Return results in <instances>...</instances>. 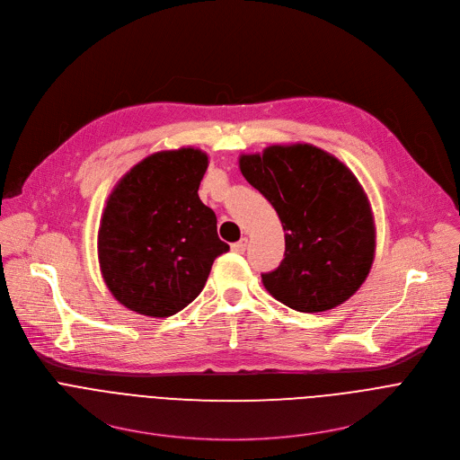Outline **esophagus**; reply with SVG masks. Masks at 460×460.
Returning <instances> with one entry per match:
<instances>
[{"label":"esophagus","mask_w":460,"mask_h":460,"mask_svg":"<svg viewBox=\"0 0 460 460\" xmlns=\"http://www.w3.org/2000/svg\"><path fill=\"white\" fill-rule=\"evenodd\" d=\"M231 249H233L234 252H243V251L247 249V238H242V240L234 242V243L231 245Z\"/></svg>","instance_id":"1"}]
</instances>
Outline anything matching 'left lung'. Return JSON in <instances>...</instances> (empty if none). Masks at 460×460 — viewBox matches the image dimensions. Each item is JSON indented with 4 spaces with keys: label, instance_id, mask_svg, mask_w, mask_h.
<instances>
[{
    "label": "left lung",
    "instance_id": "obj_1",
    "mask_svg": "<svg viewBox=\"0 0 460 460\" xmlns=\"http://www.w3.org/2000/svg\"><path fill=\"white\" fill-rule=\"evenodd\" d=\"M243 178L266 196L286 231L280 266L261 275L282 304L318 313L353 296L375 258V222L357 176L309 144L242 155Z\"/></svg>",
    "mask_w": 460,
    "mask_h": 460
}]
</instances>
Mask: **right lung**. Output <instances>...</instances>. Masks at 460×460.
Wrapping results in <instances>:
<instances>
[{
    "label": "right lung",
    "instance_id": "add662e5",
    "mask_svg": "<svg viewBox=\"0 0 460 460\" xmlns=\"http://www.w3.org/2000/svg\"><path fill=\"white\" fill-rule=\"evenodd\" d=\"M209 158L181 147L147 156L112 189L98 231L102 277L127 309L164 318L204 289L217 256V215L202 204Z\"/></svg>",
    "mask_w": 460,
    "mask_h": 460
}]
</instances>
